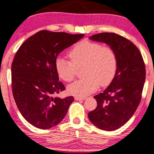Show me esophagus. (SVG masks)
Here are the masks:
<instances>
[{
  "instance_id": "34e87169",
  "label": "esophagus",
  "mask_w": 154,
  "mask_h": 154,
  "mask_svg": "<svg viewBox=\"0 0 154 154\" xmlns=\"http://www.w3.org/2000/svg\"><path fill=\"white\" fill-rule=\"evenodd\" d=\"M85 99V96H75V97H74V99H75V100H84V99Z\"/></svg>"
}]
</instances>
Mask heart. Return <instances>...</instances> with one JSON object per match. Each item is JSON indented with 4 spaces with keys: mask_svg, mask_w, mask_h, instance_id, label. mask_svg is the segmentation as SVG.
Listing matches in <instances>:
<instances>
[{
    "mask_svg": "<svg viewBox=\"0 0 154 154\" xmlns=\"http://www.w3.org/2000/svg\"><path fill=\"white\" fill-rule=\"evenodd\" d=\"M70 60L63 58L55 60V69L59 77L66 82L75 78L77 68L82 66L84 78L68 87L70 94L83 96L94 92L101 84L108 85L116 76L118 68L116 52L112 47L97 42L83 40L68 52Z\"/></svg>",
    "mask_w": 154,
    "mask_h": 154,
    "instance_id": "obj_1",
    "label": "heart"
}]
</instances>
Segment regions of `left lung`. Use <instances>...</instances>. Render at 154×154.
<instances>
[{"instance_id":"left-lung-1","label":"left lung","mask_w":154,"mask_h":154,"mask_svg":"<svg viewBox=\"0 0 154 154\" xmlns=\"http://www.w3.org/2000/svg\"><path fill=\"white\" fill-rule=\"evenodd\" d=\"M91 40L107 44L116 52L118 68L105 91L94 96L95 109L88 118L102 130L119 129L131 118L140 104L146 80V66L140 50L124 36L115 33H101Z\"/></svg>"}]
</instances>
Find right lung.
<instances>
[{
    "label": "right lung",
    "instance_id": "1",
    "mask_svg": "<svg viewBox=\"0 0 154 154\" xmlns=\"http://www.w3.org/2000/svg\"><path fill=\"white\" fill-rule=\"evenodd\" d=\"M84 34L43 30L20 47L11 63V88L17 106L24 118L42 129H50L65 117L73 96L53 95L66 89L55 69L58 54Z\"/></svg>",
    "mask_w": 154,
    "mask_h": 154
}]
</instances>
